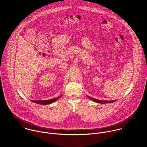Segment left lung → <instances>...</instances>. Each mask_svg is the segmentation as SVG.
I'll return each instance as SVG.
<instances>
[{"instance_id": "left-lung-1", "label": "left lung", "mask_w": 147, "mask_h": 147, "mask_svg": "<svg viewBox=\"0 0 147 147\" xmlns=\"http://www.w3.org/2000/svg\"><path fill=\"white\" fill-rule=\"evenodd\" d=\"M88 98H89V99H90L91 100L96 102H97V103H100V104H107V103H112V102H115L116 100H114V101H105V100H97V99H96V98H92L91 97H89V96H86Z\"/></svg>"}]
</instances>
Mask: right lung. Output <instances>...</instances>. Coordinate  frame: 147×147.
Wrapping results in <instances>:
<instances>
[{
  "label": "right lung",
  "instance_id": "1",
  "mask_svg": "<svg viewBox=\"0 0 147 147\" xmlns=\"http://www.w3.org/2000/svg\"><path fill=\"white\" fill-rule=\"evenodd\" d=\"M61 97V96L54 98H52L50 100H37V101H34V100H31L32 102L36 103V104H41V105H48L50 104H51L54 102H55V101L58 100L60 97Z\"/></svg>",
  "mask_w": 147,
  "mask_h": 147
}]
</instances>
